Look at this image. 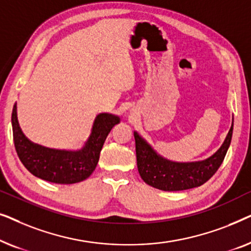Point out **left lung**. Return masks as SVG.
<instances>
[{
  "label": "left lung",
  "instance_id": "1",
  "mask_svg": "<svg viewBox=\"0 0 251 251\" xmlns=\"http://www.w3.org/2000/svg\"><path fill=\"white\" fill-rule=\"evenodd\" d=\"M233 123L217 152L204 161L178 163L157 155L137 132L135 135L137 167L142 179L161 191H184L203 185L216 174L224 161L232 140Z\"/></svg>",
  "mask_w": 251,
  "mask_h": 251
}]
</instances>
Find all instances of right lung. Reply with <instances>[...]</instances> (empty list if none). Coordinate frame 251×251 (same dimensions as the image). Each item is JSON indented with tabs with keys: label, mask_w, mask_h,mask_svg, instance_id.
<instances>
[{
	"label": "right lung",
	"mask_w": 251,
	"mask_h": 251,
	"mask_svg": "<svg viewBox=\"0 0 251 251\" xmlns=\"http://www.w3.org/2000/svg\"><path fill=\"white\" fill-rule=\"evenodd\" d=\"M11 122L16 152L30 174L51 183L74 184L87 179L94 173L106 137L120 119L106 113L99 114L85 146L75 152L47 149L27 139L17 120L16 105L12 109Z\"/></svg>",
	"instance_id": "add662e5"
}]
</instances>
